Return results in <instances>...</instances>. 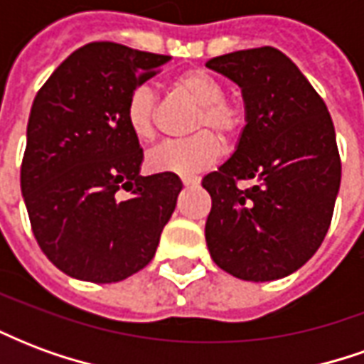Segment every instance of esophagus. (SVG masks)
Listing matches in <instances>:
<instances>
[{
    "mask_svg": "<svg viewBox=\"0 0 364 364\" xmlns=\"http://www.w3.org/2000/svg\"><path fill=\"white\" fill-rule=\"evenodd\" d=\"M198 177H183V185L185 187H197L198 185Z\"/></svg>",
    "mask_w": 364,
    "mask_h": 364,
    "instance_id": "obj_1",
    "label": "esophagus"
}]
</instances>
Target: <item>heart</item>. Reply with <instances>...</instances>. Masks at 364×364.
<instances>
[{
	"label": "heart",
	"mask_w": 364,
	"mask_h": 364,
	"mask_svg": "<svg viewBox=\"0 0 364 364\" xmlns=\"http://www.w3.org/2000/svg\"><path fill=\"white\" fill-rule=\"evenodd\" d=\"M173 90L198 105L191 122L197 132L187 140H173L148 154L151 171L191 177L213 167L222 154L220 140H234L245 127V107L234 97L224 95V85L205 70H187L175 75ZM158 93L150 85H136L124 105V122L138 142L148 144L158 136Z\"/></svg>",
	"instance_id": "b5f03b06"
}]
</instances>
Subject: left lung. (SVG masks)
Wrapping results in <instances>:
<instances>
[{
    "label": "left lung",
    "instance_id": "obj_1",
    "mask_svg": "<svg viewBox=\"0 0 364 364\" xmlns=\"http://www.w3.org/2000/svg\"><path fill=\"white\" fill-rule=\"evenodd\" d=\"M242 87L244 130L236 151L203 187L213 198L205 236L210 257L242 281L294 273L328 234L341 159L328 107L296 64L273 46L208 60ZM256 181L240 190L237 181Z\"/></svg>",
    "mask_w": 364,
    "mask_h": 364
}]
</instances>
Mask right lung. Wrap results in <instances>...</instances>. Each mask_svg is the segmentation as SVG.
Here are the masks:
<instances>
[{
	"mask_svg": "<svg viewBox=\"0 0 364 364\" xmlns=\"http://www.w3.org/2000/svg\"><path fill=\"white\" fill-rule=\"evenodd\" d=\"M169 60L90 43L33 101L21 193L41 250L74 279L119 282L156 255L183 183L175 173L140 175L144 151L128 132L124 105ZM120 188L131 198L120 201Z\"/></svg>",
	"mask_w": 364,
	"mask_h": 364,
	"instance_id": "obj_1",
	"label": "right lung"
}]
</instances>
